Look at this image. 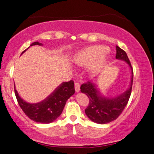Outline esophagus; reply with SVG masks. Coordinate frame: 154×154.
I'll return each mask as SVG.
<instances>
[{
	"label": "esophagus",
	"mask_w": 154,
	"mask_h": 154,
	"mask_svg": "<svg viewBox=\"0 0 154 154\" xmlns=\"http://www.w3.org/2000/svg\"><path fill=\"white\" fill-rule=\"evenodd\" d=\"M74 89H75V91L77 93H78L79 91H80V85L78 82H75V83H74Z\"/></svg>",
	"instance_id": "esophagus-1"
}]
</instances>
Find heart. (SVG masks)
<instances>
[{"label":"heart","mask_w":154,"mask_h":154,"mask_svg":"<svg viewBox=\"0 0 154 154\" xmlns=\"http://www.w3.org/2000/svg\"><path fill=\"white\" fill-rule=\"evenodd\" d=\"M109 50L104 45H91L81 50L74 55V63L78 66H90L91 74L99 72L108 60Z\"/></svg>","instance_id":"1"}]
</instances>
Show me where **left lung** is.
I'll return each instance as SVG.
<instances>
[{"label": "left lung", "mask_w": 154, "mask_h": 154, "mask_svg": "<svg viewBox=\"0 0 154 154\" xmlns=\"http://www.w3.org/2000/svg\"><path fill=\"white\" fill-rule=\"evenodd\" d=\"M116 59L124 60L131 69V81L129 88L124 93L114 97L102 95L95 80L88 81L82 84L80 91L89 99V104L85 112L91 121L96 124H105L114 121L121 115L127 104L131 93L133 83V69L126 52L116 46Z\"/></svg>", "instance_id": "left-lung-1"}]
</instances>
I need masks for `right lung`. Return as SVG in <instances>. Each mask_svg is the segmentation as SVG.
<instances>
[{
  "mask_svg": "<svg viewBox=\"0 0 154 154\" xmlns=\"http://www.w3.org/2000/svg\"><path fill=\"white\" fill-rule=\"evenodd\" d=\"M33 45L42 46L43 45L38 42H35L30 46ZM28 48L24 50L22 54L24 53ZM74 92L75 90L73 80L63 82L43 101L32 104L25 102L20 97L14 86L15 96L20 107L30 119L41 124H50L55 121L63 112L66 101L73 95Z\"/></svg>",
  "mask_w": 154,
  "mask_h": 154,
  "instance_id": "1",
  "label": "right lung"
}]
</instances>
